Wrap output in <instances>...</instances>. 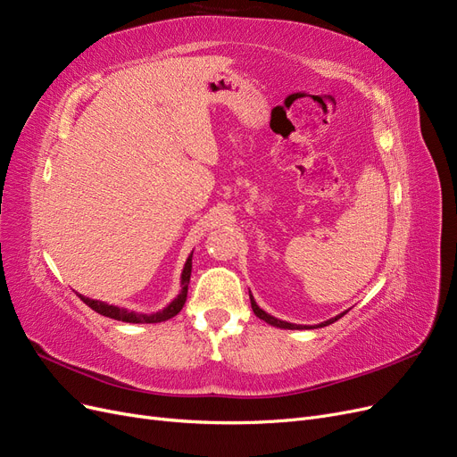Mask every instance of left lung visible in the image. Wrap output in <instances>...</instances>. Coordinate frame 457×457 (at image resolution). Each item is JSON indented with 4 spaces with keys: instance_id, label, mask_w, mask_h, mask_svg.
<instances>
[{
    "instance_id": "1",
    "label": "left lung",
    "mask_w": 457,
    "mask_h": 457,
    "mask_svg": "<svg viewBox=\"0 0 457 457\" xmlns=\"http://www.w3.org/2000/svg\"><path fill=\"white\" fill-rule=\"evenodd\" d=\"M250 301H252V309H253L255 316H259L261 320H265L267 324L276 326V328H282V329H312V328H324V326H328V324H334L336 320H339V318L345 314V312H341V314H337V316H334V318H329V320L320 322V324H316V326H301V324H292V322H286V320H278V318L270 316L269 312H265V311H262V309L257 305L252 294H250Z\"/></svg>"
}]
</instances>
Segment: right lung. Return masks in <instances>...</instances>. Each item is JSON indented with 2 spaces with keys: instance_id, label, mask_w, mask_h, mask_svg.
Returning a JSON list of instances; mask_svg holds the SVG:
<instances>
[{
  "instance_id": "add662e5",
  "label": "right lung",
  "mask_w": 457,
  "mask_h": 457,
  "mask_svg": "<svg viewBox=\"0 0 457 457\" xmlns=\"http://www.w3.org/2000/svg\"><path fill=\"white\" fill-rule=\"evenodd\" d=\"M190 272H192V253L188 255L183 272H181V292L179 295L170 303L168 307H163L158 312L152 314H145V312H135V311H128L123 307H116V305H108L104 301H96V299H89L86 295H79V299L86 303L87 307H91L95 312H99L106 318H114V320L120 322H129V324H158V322H165L173 318L175 314L181 312L185 301H187V292H188V282H190Z\"/></svg>"
}]
</instances>
